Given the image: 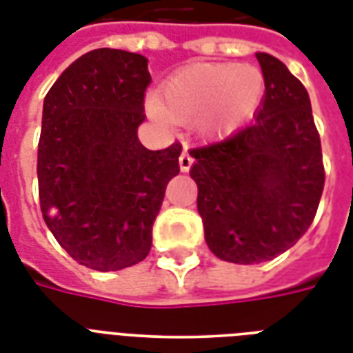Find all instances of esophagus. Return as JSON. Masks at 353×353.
I'll return each instance as SVG.
<instances>
[{"mask_svg":"<svg viewBox=\"0 0 353 353\" xmlns=\"http://www.w3.org/2000/svg\"><path fill=\"white\" fill-rule=\"evenodd\" d=\"M192 163H194V159L190 157V154L187 152V148H185V150H183V154L179 155V168H181V172L190 170Z\"/></svg>","mask_w":353,"mask_h":353,"instance_id":"esophagus-1","label":"esophagus"}]
</instances>
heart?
<instances>
[{"instance_id":"1","label":"heart","mask_w":353,"mask_h":353,"mask_svg":"<svg viewBox=\"0 0 353 353\" xmlns=\"http://www.w3.org/2000/svg\"><path fill=\"white\" fill-rule=\"evenodd\" d=\"M263 91L265 80L254 65L194 63L163 85L161 102L150 101V112L159 121H196L199 132L220 137L254 115Z\"/></svg>"}]
</instances>
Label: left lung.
<instances>
[{
  "instance_id": "left-lung-1",
  "label": "left lung",
  "mask_w": 353,
  "mask_h": 353,
  "mask_svg": "<svg viewBox=\"0 0 353 353\" xmlns=\"http://www.w3.org/2000/svg\"><path fill=\"white\" fill-rule=\"evenodd\" d=\"M256 58L265 80L256 121L190 150L205 240L232 263L265 262L295 245L317 214L326 177L306 88L279 58Z\"/></svg>"
}]
</instances>
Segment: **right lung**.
Masks as SVG:
<instances>
[{
  "label": "right lung",
  "mask_w": 353,
  "mask_h": 353,
  "mask_svg": "<svg viewBox=\"0 0 353 353\" xmlns=\"http://www.w3.org/2000/svg\"><path fill=\"white\" fill-rule=\"evenodd\" d=\"M150 82L143 54L104 47L74 60L43 101L41 216L85 268L119 271L144 260L166 185L179 174L181 143H139Z\"/></svg>",
  "instance_id": "1"
}]
</instances>
